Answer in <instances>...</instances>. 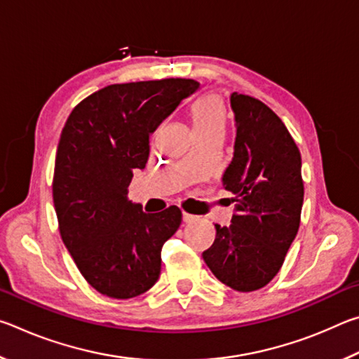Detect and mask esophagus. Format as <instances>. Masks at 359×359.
I'll return each mask as SVG.
<instances>
[{"label":"esophagus","mask_w":359,"mask_h":359,"mask_svg":"<svg viewBox=\"0 0 359 359\" xmlns=\"http://www.w3.org/2000/svg\"><path fill=\"white\" fill-rule=\"evenodd\" d=\"M182 218H184V223H193V222H196V220H198V217H196V215L187 214V212H184V214H182Z\"/></svg>","instance_id":"obj_1"}]
</instances>
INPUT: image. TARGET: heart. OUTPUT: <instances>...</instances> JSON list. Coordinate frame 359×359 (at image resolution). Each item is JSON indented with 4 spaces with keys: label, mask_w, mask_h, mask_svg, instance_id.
<instances>
[{
    "label": "heart",
    "mask_w": 359,
    "mask_h": 359,
    "mask_svg": "<svg viewBox=\"0 0 359 359\" xmlns=\"http://www.w3.org/2000/svg\"><path fill=\"white\" fill-rule=\"evenodd\" d=\"M191 125L196 137L222 136L224 111L217 96H204L191 107Z\"/></svg>",
    "instance_id": "obj_1"
}]
</instances>
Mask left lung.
<instances>
[{"instance_id": "left-lung-1", "label": "left lung", "mask_w": 359, "mask_h": 359, "mask_svg": "<svg viewBox=\"0 0 359 359\" xmlns=\"http://www.w3.org/2000/svg\"><path fill=\"white\" fill-rule=\"evenodd\" d=\"M234 158L223 187L236 194L229 226L215 224L203 258L214 276L242 293L277 276L301 223V154L280 117L253 96L234 92Z\"/></svg>"}]
</instances>
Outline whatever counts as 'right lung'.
Segmentation results:
<instances>
[{
	"label": "right lung",
	"mask_w": 359,
	"mask_h": 359,
	"mask_svg": "<svg viewBox=\"0 0 359 359\" xmlns=\"http://www.w3.org/2000/svg\"><path fill=\"white\" fill-rule=\"evenodd\" d=\"M193 79L112 83L72 109L60 137L52 194L60 236L88 285L130 299L156 283L163 244L179 229L177 205L147 214L128 201L136 169L149 160V137Z\"/></svg>",
	"instance_id": "1"
}]
</instances>
